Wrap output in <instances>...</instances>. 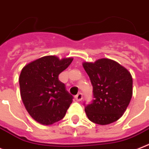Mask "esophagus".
Wrapping results in <instances>:
<instances>
[{
	"label": "esophagus",
	"mask_w": 149,
	"mask_h": 149,
	"mask_svg": "<svg viewBox=\"0 0 149 149\" xmlns=\"http://www.w3.org/2000/svg\"><path fill=\"white\" fill-rule=\"evenodd\" d=\"M82 98H83V96H82V94H81V93L77 94V95L74 97V99H75L77 101H81Z\"/></svg>",
	"instance_id": "esophagus-1"
}]
</instances>
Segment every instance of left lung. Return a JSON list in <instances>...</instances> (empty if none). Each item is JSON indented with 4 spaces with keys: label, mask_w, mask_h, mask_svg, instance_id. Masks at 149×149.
Here are the masks:
<instances>
[{
    "label": "left lung",
    "mask_w": 149,
    "mask_h": 149,
    "mask_svg": "<svg viewBox=\"0 0 149 149\" xmlns=\"http://www.w3.org/2000/svg\"><path fill=\"white\" fill-rule=\"evenodd\" d=\"M83 67L93 86L94 100L84 110L90 120L108 125L121 117L132 96V77L120 64L109 58L84 61Z\"/></svg>",
    "instance_id": "obj_1"
}]
</instances>
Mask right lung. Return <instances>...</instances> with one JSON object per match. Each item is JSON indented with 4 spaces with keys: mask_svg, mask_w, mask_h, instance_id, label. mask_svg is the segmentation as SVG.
<instances>
[{
    "mask_svg": "<svg viewBox=\"0 0 149 149\" xmlns=\"http://www.w3.org/2000/svg\"><path fill=\"white\" fill-rule=\"evenodd\" d=\"M72 61L71 57L60 59L46 55L23 68L19 77L20 96L26 110L39 123L52 125L65 116L73 97L58 80V74Z\"/></svg>",
    "mask_w": 149,
    "mask_h": 149,
    "instance_id": "obj_1",
    "label": "right lung"
}]
</instances>
